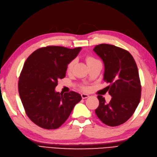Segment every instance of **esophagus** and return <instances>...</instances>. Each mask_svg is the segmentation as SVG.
<instances>
[{
	"instance_id": "obj_1",
	"label": "esophagus",
	"mask_w": 157,
	"mask_h": 157,
	"mask_svg": "<svg viewBox=\"0 0 157 157\" xmlns=\"http://www.w3.org/2000/svg\"><path fill=\"white\" fill-rule=\"evenodd\" d=\"M81 96H82V98H83V99H85V98H87L88 97H89V96L88 94H85V93H82Z\"/></svg>"
}]
</instances>
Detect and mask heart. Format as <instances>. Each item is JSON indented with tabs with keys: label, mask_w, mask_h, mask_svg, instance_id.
<instances>
[{
	"label": "heart",
	"mask_w": 157,
	"mask_h": 157,
	"mask_svg": "<svg viewBox=\"0 0 157 157\" xmlns=\"http://www.w3.org/2000/svg\"><path fill=\"white\" fill-rule=\"evenodd\" d=\"M96 60V59H95V58H94L93 57H92L91 56L88 55V56H86V63H87V64H89V63L93 62ZM74 63H75V61H74V60H73V61H71L68 63V65L67 66V71L68 72H71L72 71V68H73V67L74 65ZM82 88L84 90H88L89 89L87 86H83Z\"/></svg>",
	"instance_id": "b5f03b06"
}]
</instances>
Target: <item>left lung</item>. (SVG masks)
<instances>
[{
    "mask_svg": "<svg viewBox=\"0 0 157 157\" xmlns=\"http://www.w3.org/2000/svg\"><path fill=\"white\" fill-rule=\"evenodd\" d=\"M94 51L104 63L103 79L112 96L109 103L98 95L95 113L103 124L115 127L123 124L135 113L141 98V83L137 65L129 52L112 44L96 45Z\"/></svg>",
    "mask_w": 157,
    "mask_h": 157,
    "instance_id": "8db88e82",
    "label": "left lung"
}]
</instances>
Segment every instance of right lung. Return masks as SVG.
I'll use <instances>...</instances> for the list:
<instances>
[{"label":"right lung","mask_w":157,"mask_h":157,"mask_svg":"<svg viewBox=\"0 0 157 157\" xmlns=\"http://www.w3.org/2000/svg\"><path fill=\"white\" fill-rule=\"evenodd\" d=\"M81 49L48 46L34 51L27 58L20 74L18 89L26 114L35 124L46 129L59 128L82 100L74 91L65 94L55 91L58 80L65 77L68 64Z\"/></svg>","instance_id":"1"}]
</instances>
